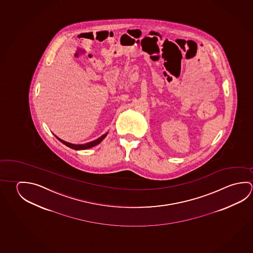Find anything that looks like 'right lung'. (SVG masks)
Masks as SVG:
<instances>
[{
	"instance_id": "right-lung-1",
	"label": "right lung",
	"mask_w": 253,
	"mask_h": 253,
	"mask_svg": "<svg viewBox=\"0 0 253 253\" xmlns=\"http://www.w3.org/2000/svg\"><path fill=\"white\" fill-rule=\"evenodd\" d=\"M107 134V133H106V134H104L101 137H98V139H96V140H94V141L89 142V143H86V144H84V145H74V144H70V143L64 141V140L58 138V139L59 141L62 142L64 145H66V146L70 147V148H73V149H75V150H84V149H88V148H90V147L97 146L98 144H99V143L102 141L103 139L106 137Z\"/></svg>"
}]
</instances>
